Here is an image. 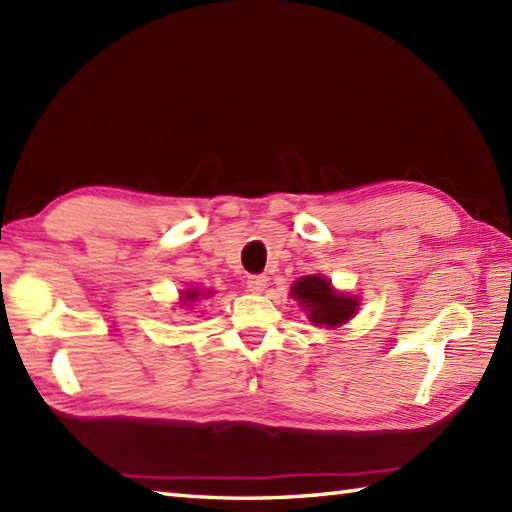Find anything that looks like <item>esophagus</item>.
I'll return each mask as SVG.
<instances>
[{"instance_id":"1","label":"esophagus","mask_w":512,"mask_h":512,"mask_svg":"<svg viewBox=\"0 0 512 512\" xmlns=\"http://www.w3.org/2000/svg\"><path fill=\"white\" fill-rule=\"evenodd\" d=\"M266 284H268V279L264 275H253V277L246 279V288L250 292H255V295H257V292H262L266 288Z\"/></svg>"}]
</instances>
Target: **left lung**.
<instances>
[{
  "instance_id": "obj_1",
  "label": "left lung",
  "mask_w": 512,
  "mask_h": 512,
  "mask_svg": "<svg viewBox=\"0 0 512 512\" xmlns=\"http://www.w3.org/2000/svg\"><path fill=\"white\" fill-rule=\"evenodd\" d=\"M292 299L308 312L312 325H325V328H341L350 321L358 310V297L341 295L332 288V284L321 275H308L297 279L290 290Z\"/></svg>"
}]
</instances>
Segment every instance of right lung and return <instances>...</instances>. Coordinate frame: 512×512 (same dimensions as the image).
Returning <instances> with one entry per match:
<instances>
[{
    "label": "right lung",
    "mask_w": 512,
    "mask_h": 512,
    "mask_svg": "<svg viewBox=\"0 0 512 512\" xmlns=\"http://www.w3.org/2000/svg\"><path fill=\"white\" fill-rule=\"evenodd\" d=\"M206 295H211V292H200V290L191 288V290H184V292H182V301L193 303V301H198L200 297H206Z\"/></svg>",
    "instance_id": "1"
}]
</instances>
